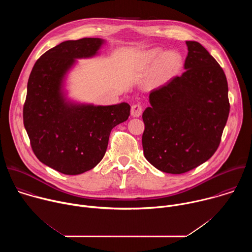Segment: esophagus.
Segmentation results:
<instances>
[{
  "label": "esophagus",
  "mask_w": 252,
  "mask_h": 252,
  "mask_svg": "<svg viewBox=\"0 0 252 252\" xmlns=\"http://www.w3.org/2000/svg\"><path fill=\"white\" fill-rule=\"evenodd\" d=\"M130 114H131V116L134 117V118L140 117L141 114H142V105L139 104V103H135V104L131 105Z\"/></svg>",
  "instance_id": "obj_1"
}]
</instances>
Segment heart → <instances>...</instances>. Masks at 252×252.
Returning <instances> with one entry per match:
<instances>
[{
  "label": "heart",
  "instance_id": "heart-1",
  "mask_svg": "<svg viewBox=\"0 0 252 252\" xmlns=\"http://www.w3.org/2000/svg\"><path fill=\"white\" fill-rule=\"evenodd\" d=\"M151 68L148 78V84L151 87H158L178 74L183 66V57L175 51L162 53L158 48L147 51L141 57V65L143 68Z\"/></svg>",
  "mask_w": 252,
  "mask_h": 252
}]
</instances>
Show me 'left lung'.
<instances>
[{"label": "left lung", "instance_id": "8db88e82", "mask_svg": "<svg viewBox=\"0 0 252 252\" xmlns=\"http://www.w3.org/2000/svg\"><path fill=\"white\" fill-rule=\"evenodd\" d=\"M187 46L186 71L153 90L142 114L145 158L173 174L197 167L217 152L230 109L222 67L199 43Z\"/></svg>", "mask_w": 252, "mask_h": 252}]
</instances>
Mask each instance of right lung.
I'll return each mask as SVG.
<instances>
[{"label":"right lung","instance_id":"1","mask_svg":"<svg viewBox=\"0 0 252 252\" xmlns=\"http://www.w3.org/2000/svg\"><path fill=\"white\" fill-rule=\"evenodd\" d=\"M98 38L65 41L35 62L23 109L31 147L44 164L68 175L94 168L103 158L112 129L129 117L130 105L75 103L65 99L63 79L76 59L91 58Z\"/></svg>","mask_w":252,"mask_h":252}]
</instances>
